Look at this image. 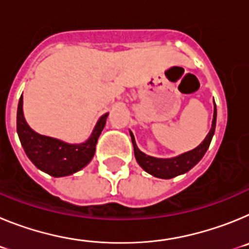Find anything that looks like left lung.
Instances as JSON below:
<instances>
[{"label":"left lung","mask_w":249,"mask_h":249,"mask_svg":"<svg viewBox=\"0 0 249 249\" xmlns=\"http://www.w3.org/2000/svg\"><path fill=\"white\" fill-rule=\"evenodd\" d=\"M215 121H217V108H215L214 105L212 127H211L210 132L206 136L203 142L198 147L192 149V151H188L183 153V155H179L173 158H156L146 155L142 151H140V148L136 144L135 137L129 132L132 143H133V149H135V157L137 160L138 164L149 175L155 176L157 178H163V179H169V178L177 177V176L187 173L202 160V157H203L208 147H210L211 141H212L213 135H214Z\"/></svg>","instance_id":"1"}]
</instances>
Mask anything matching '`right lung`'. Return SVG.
<instances>
[{
	"mask_svg": "<svg viewBox=\"0 0 249 249\" xmlns=\"http://www.w3.org/2000/svg\"><path fill=\"white\" fill-rule=\"evenodd\" d=\"M22 106L23 97L21 96L17 108V133L26 155L37 168L52 177H65L78 172L91 162L108 113L101 116L89 140L82 143H67L65 141L39 135L31 128L23 116Z\"/></svg>",
	"mask_w": 249,
	"mask_h": 249,
	"instance_id": "right-lung-1",
	"label": "right lung"
}]
</instances>
